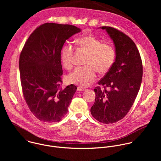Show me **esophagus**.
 I'll return each mask as SVG.
<instances>
[{
  "instance_id": "obj_1",
  "label": "esophagus",
  "mask_w": 161,
  "mask_h": 161,
  "mask_svg": "<svg viewBox=\"0 0 161 161\" xmlns=\"http://www.w3.org/2000/svg\"><path fill=\"white\" fill-rule=\"evenodd\" d=\"M77 91L81 92V91H85V90H86V89H85V88H84V87H77Z\"/></svg>"
}]
</instances>
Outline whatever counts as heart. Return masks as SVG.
Listing matches in <instances>:
<instances>
[{"instance_id": "1", "label": "heart", "mask_w": 161, "mask_h": 161, "mask_svg": "<svg viewBox=\"0 0 161 161\" xmlns=\"http://www.w3.org/2000/svg\"><path fill=\"white\" fill-rule=\"evenodd\" d=\"M75 44L88 52L86 61L87 66L76 68L68 76L67 80L70 84L86 87L96 79V70L100 74H105L112 68L116 57L115 49L110 44L101 43L91 35L78 38ZM74 55V49L72 45L67 44L62 47L61 60L65 69L72 68Z\"/></svg>"}]
</instances>
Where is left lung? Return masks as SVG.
Instances as JSON below:
<instances>
[{
	"label": "left lung",
	"instance_id": "obj_1",
	"mask_svg": "<svg viewBox=\"0 0 161 161\" xmlns=\"http://www.w3.org/2000/svg\"><path fill=\"white\" fill-rule=\"evenodd\" d=\"M100 28L113 40L116 57L112 68L98 82L104 89H94L95 100L91 112L99 122L109 124L121 119L131 108L141 84L142 65L138 48L129 36L110 26Z\"/></svg>",
	"mask_w": 161,
	"mask_h": 161
}]
</instances>
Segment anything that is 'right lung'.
<instances>
[{"label":"right lung","mask_w":161,"mask_h":161,"mask_svg":"<svg viewBox=\"0 0 161 161\" xmlns=\"http://www.w3.org/2000/svg\"><path fill=\"white\" fill-rule=\"evenodd\" d=\"M81 30L75 26L44 23L29 36L19 59L23 97L32 114L43 122L59 121L66 115L77 90L64 89L61 49L66 41Z\"/></svg>","instance_id":"right-lung-1"}]
</instances>
